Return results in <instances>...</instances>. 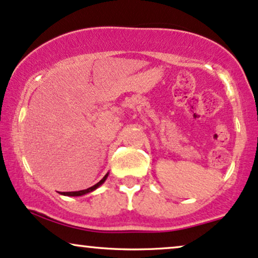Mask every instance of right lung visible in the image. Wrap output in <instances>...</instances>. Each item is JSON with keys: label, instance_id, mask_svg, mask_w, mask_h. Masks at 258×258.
Returning a JSON list of instances; mask_svg holds the SVG:
<instances>
[{"label": "right lung", "instance_id": "add662e5", "mask_svg": "<svg viewBox=\"0 0 258 258\" xmlns=\"http://www.w3.org/2000/svg\"><path fill=\"white\" fill-rule=\"evenodd\" d=\"M108 174H109V172H107V174L103 176L102 180H101L100 182H97L96 184H94L93 187L83 189V190H78V191H63V193H60V194L61 195H65V197H82V195H86L88 193H90V191H94V190H95V189L99 188L101 184L105 183V181L107 180V177H108Z\"/></svg>", "mask_w": 258, "mask_h": 258}]
</instances>
